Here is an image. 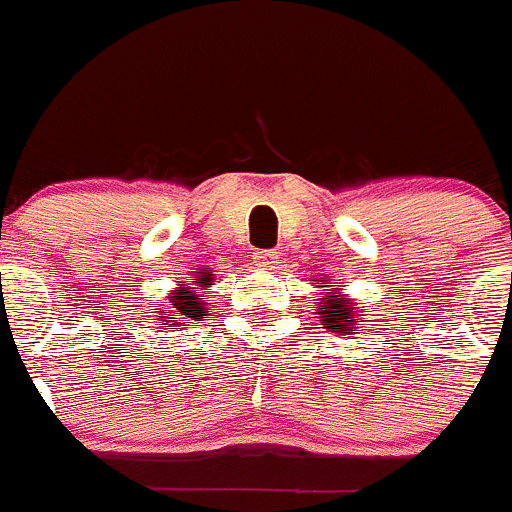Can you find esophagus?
<instances>
[{
  "label": "esophagus",
  "instance_id": "1",
  "mask_svg": "<svg viewBox=\"0 0 512 512\" xmlns=\"http://www.w3.org/2000/svg\"><path fill=\"white\" fill-rule=\"evenodd\" d=\"M276 251H256L254 254V263L256 266H261V268H271L273 263H276Z\"/></svg>",
  "mask_w": 512,
  "mask_h": 512
}]
</instances>
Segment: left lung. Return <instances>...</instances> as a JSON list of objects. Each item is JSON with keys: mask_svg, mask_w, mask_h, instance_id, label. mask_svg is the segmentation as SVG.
Segmentation results:
<instances>
[{"mask_svg": "<svg viewBox=\"0 0 512 512\" xmlns=\"http://www.w3.org/2000/svg\"><path fill=\"white\" fill-rule=\"evenodd\" d=\"M318 301H321V298H318ZM318 313H321L323 328H331L333 333H341V336H348V333H353L356 328L363 326L361 313L348 308V303L336 296H328L326 306H323V311Z\"/></svg>", "mask_w": 512, "mask_h": 512, "instance_id": "1", "label": "left lung"}]
</instances>
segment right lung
<instances>
[{
  "instance_id": "obj_1",
  "label": "right lung",
  "mask_w": 512,
  "mask_h": 512,
  "mask_svg": "<svg viewBox=\"0 0 512 512\" xmlns=\"http://www.w3.org/2000/svg\"><path fill=\"white\" fill-rule=\"evenodd\" d=\"M211 281H214V273H201V271L199 276L191 278L189 283L179 281V288H176L164 303H161V311H156V308L151 311L156 313V316H151V323H154L151 328H164V331H169L171 326H179V323H191V321H201V318H206V308L204 303H201L196 286L206 288L211 286Z\"/></svg>"
}]
</instances>
